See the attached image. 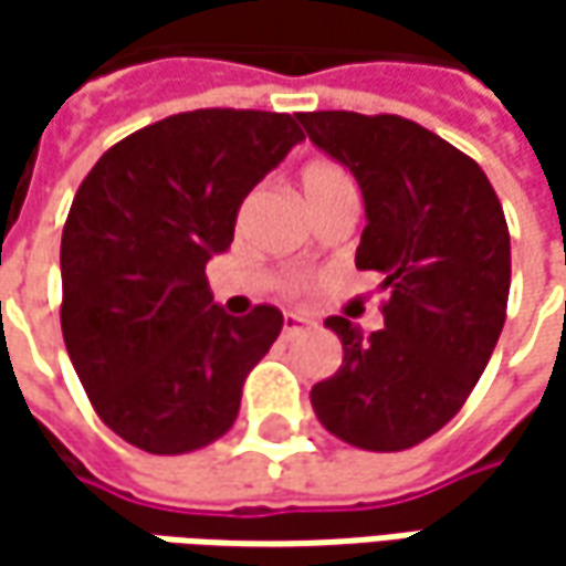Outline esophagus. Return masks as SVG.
I'll use <instances>...</instances> for the list:
<instances>
[{
  "label": "esophagus",
  "mask_w": 566,
  "mask_h": 566,
  "mask_svg": "<svg viewBox=\"0 0 566 566\" xmlns=\"http://www.w3.org/2000/svg\"><path fill=\"white\" fill-rule=\"evenodd\" d=\"M302 331H312V321H305V317H295V315L286 317V324H283V337L293 339L298 337Z\"/></svg>",
  "instance_id": "34e87169"
}]
</instances>
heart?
Returning a JSON list of instances; mask_svg holds the SVG:
<instances>
[{"label":"heart","instance_id":"b5f03b06","mask_svg":"<svg viewBox=\"0 0 566 566\" xmlns=\"http://www.w3.org/2000/svg\"><path fill=\"white\" fill-rule=\"evenodd\" d=\"M298 186H302L305 201H317V198H324V195H331V191L349 188L353 186V179H349V172L339 164H334V160H312V164L302 166ZM283 293H302V280H286V283H283Z\"/></svg>","mask_w":566,"mask_h":566}]
</instances>
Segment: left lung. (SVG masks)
<instances>
[{
  "instance_id": "8db88e82",
  "label": "left lung",
  "mask_w": 566,
  "mask_h": 566,
  "mask_svg": "<svg viewBox=\"0 0 566 566\" xmlns=\"http://www.w3.org/2000/svg\"><path fill=\"white\" fill-rule=\"evenodd\" d=\"M308 138L349 166L368 227L359 271L384 273V327L324 324L343 343L337 375L312 387L321 424L359 450H409L469 400L501 337L511 232L482 166L402 116L298 113Z\"/></svg>"
}]
</instances>
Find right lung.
<instances>
[{
  "instance_id": "add662e5",
  "label": "right lung",
  "mask_w": 566,
  "mask_h": 566,
  "mask_svg": "<svg viewBox=\"0 0 566 566\" xmlns=\"http://www.w3.org/2000/svg\"><path fill=\"white\" fill-rule=\"evenodd\" d=\"M302 138L290 113L191 109L113 144L77 186L59 321L87 400L122 441L176 457L235 422L283 315H227L205 268L232 245L251 188Z\"/></svg>"
}]
</instances>
